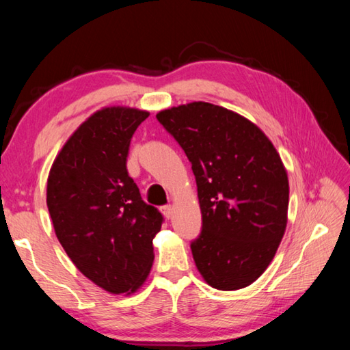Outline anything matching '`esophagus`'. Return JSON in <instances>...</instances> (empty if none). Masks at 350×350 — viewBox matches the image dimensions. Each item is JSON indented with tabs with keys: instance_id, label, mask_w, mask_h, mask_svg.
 I'll use <instances>...</instances> for the list:
<instances>
[{
	"instance_id": "1",
	"label": "esophagus",
	"mask_w": 350,
	"mask_h": 350,
	"mask_svg": "<svg viewBox=\"0 0 350 350\" xmlns=\"http://www.w3.org/2000/svg\"><path fill=\"white\" fill-rule=\"evenodd\" d=\"M161 211H162V215H163V217H165L167 219H170V218H171V215H173V207H171L170 204H167V206H162V207H161Z\"/></svg>"
}]
</instances>
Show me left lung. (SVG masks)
I'll use <instances>...</instances> for the list:
<instances>
[{
  "label": "left lung",
  "instance_id": "8db88e82",
  "mask_svg": "<svg viewBox=\"0 0 350 350\" xmlns=\"http://www.w3.org/2000/svg\"><path fill=\"white\" fill-rule=\"evenodd\" d=\"M196 176L202 233L191 242L198 272L218 290L254 282L286 232L288 180L278 152L254 123L192 102L156 114Z\"/></svg>",
  "mask_w": 350,
  "mask_h": 350
}]
</instances>
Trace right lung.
I'll use <instances>...</instances> for the list:
<instances>
[{"label":"right lung","mask_w":350,"mask_h":350,"mask_svg":"<svg viewBox=\"0 0 350 350\" xmlns=\"http://www.w3.org/2000/svg\"><path fill=\"white\" fill-rule=\"evenodd\" d=\"M147 117L124 107L94 113L63 146L48 177V211L66 254L114 295L133 293L146 281L163 222L126 168L131 138Z\"/></svg>","instance_id":"obj_1"}]
</instances>
